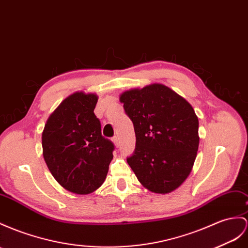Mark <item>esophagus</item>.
Wrapping results in <instances>:
<instances>
[{
    "instance_id": "34e87169",
    "label": "esophagus",
    "mask_w": 248,
    "mask_h": 248,
    "mask_svg": "<svg viewBox=\"0 0 248 248\" xmlns=\"http://www.w3.org/2000/svg\"><path fill=\"white\" fill-rule=\"evenodd\" d=\"M113 142H114V144L116 145V147H119V138H118V136L113 137Z\"/></svg>"
}]
</instances>
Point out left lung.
<instances>
[{
	"label": "left lung",
	"instance_id": "obj_1",
	"mask_svg": "<svg viewBox=\"0 0 248 248\" xmlns=\"http://www.w3.org/2000/svg\"><path fill=\"white\" fill-rule=\"evenodd\" d=\"M120 101L136 136L129 166L151 192H172L187 178L199 147V122L192 106L161 84L125 91Z\"/></svg>",
	"mask_w": 248,
	"mask_h": 248
}]
</instances>
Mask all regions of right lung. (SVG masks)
Wrapping results in <instances>:
<instances>
[{
    "instance_id": "1",
    "label": "right lung",
    "mask_w": 248,
    "mask_h": 248,
    "mask_svg": "<svg viewBox=\"0 0 248 248\" xmlns=\"http://www.w3.org/2000/svg\"><path fill=\"white\" fill-rule=\"evenodd\" d=\"M97 96L75 92L49 116L42 135L43 155L60 185L87 195L103 185L113 159L114 143L101 135L94 114Z\"/></svg>"
}]
</instances>
